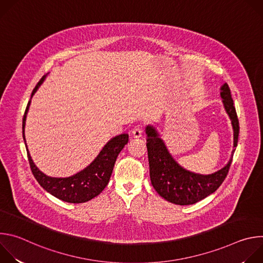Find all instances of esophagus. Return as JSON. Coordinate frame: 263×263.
I'll use <instances>...</instances> for the list:
<instances>
[{
  "label": "esophagus",
  "instance_id": "obj_1",
  "mask_svg": "<svg viewBox=\"0 0 263 263\" xmlns=\"http://www.w3.org/2000/svg\"><path fill=\"white\" fill-rule=\"evenodd\" d=\"M131 135H132V137H134V138H139V137H141V135H142V130H141V128H139V127L134 128V129L132 130V132H131Z\"/></svg>",
  "mask_w": 263,
  "mask_h": 263
}]
</instances>
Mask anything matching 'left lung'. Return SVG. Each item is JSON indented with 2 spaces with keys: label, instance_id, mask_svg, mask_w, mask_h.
<instances>
[{
  "label": "left lung",
  "instance_id": "left-lung-1",
  "mask_svg": "<svg viewBox=\"0 0 263 263\" xmlns=\"http://www.w3.org/2000/svg\"><path fill=\"white\" fill-rule=\"evenodd\" d=\"M220 98L233 128L234 148L228 163L212 174H198L181 166L170 153L157 129L152 125L145 127L149 178L158 195L173 204L193 205L213 194L227 177L237 146L239 123L227 83L220 87Z\"/></svg>",
  "mask_w": 263,
  "mask_h": 263
}]
</instances>
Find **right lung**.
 I'll return each mask as SVG.
<instances>
[{
	"instance_id": "add662e5",
	"label": "right lung",
	"mask_w": 263,
	"mask_h": 263,
	"mask_svg": "<svg viewBox=\"0 0 263 263\" xmlns=\"http://www.w3.org/2000/svg\"><path fill=\"white\" fill-rule=\"evenodd\" d=\"M47 77L44 76L41 81L37 83L35 88L32 91L31 99L34 93L40 88ZM31 104V100L29 101L24 119H23V137L25 140L28 159L30 163L31 171L41 186L49 194L54 196L55 198L67 202V203H85L98 195H100L105 187L107 186L112 171H114L116 160L121 153L124 146L127 144L129 140V136L126 133L120 134L118 136L112 137L108 142L103 146V148L98 154V156L82 171L73 174L69 177H50L43 173L33 162L29 149L26 143L25 138V126L27 115L29 111V107Z\"/></svg>"
}]
</instances>
